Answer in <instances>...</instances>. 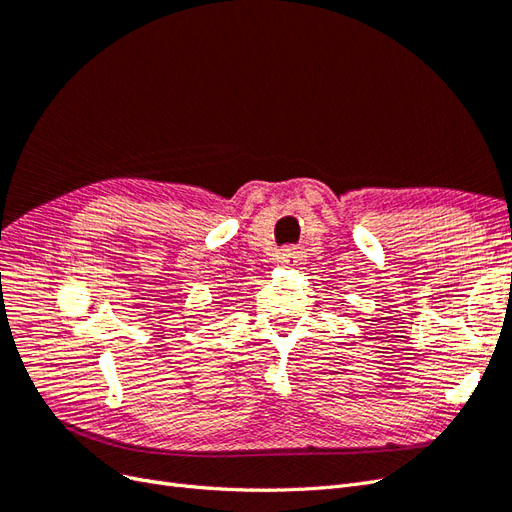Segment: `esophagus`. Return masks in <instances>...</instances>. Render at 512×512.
Segmentation results:
<instances>
[{"mask_svg": "<svg viewBox=\"0 0 512 512\" xmlns=\"http://www.w3.org/2000/svg\"><path fill=\"white\" fill-rule=\"evenodd\" d=\"M301 260H303V252L297 245H286L280 252V256H277V262H280L282 267H297L301 265Z\"/></svg>", "mask_w": 512, "mask_h": 512, "instance_id": "34e87169", "label": "esophagus"}]
</instances>
